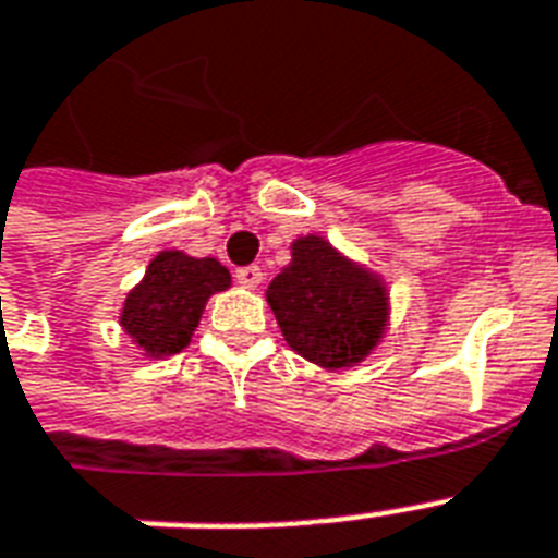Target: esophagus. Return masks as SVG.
<instances>
[{"mask_svg":"<svg viewBox=\"0 0 558 558\" xmlns=\"http://www.w3.org/2000/svg\"><path fill=\"white\" fill-rule=\"evenodd\" d=\"M234 278L243 283V287H257L263 280V271L260 266H240V269L234 271Z\"/></svg>","mask_w":558,"mask_h":558,"instance_id":"obj_1","label":"esophagus"}]
</instances>
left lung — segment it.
<instances>
[{
	"mask_svg": "<svg viewBox=\"0 0 558 558\" xmlns=\"http://www.w3.org/2000/svg\"><path fill=\"white\" fill-rule=\"evenodd\" d=\"M266 298L289 348L332 371L362 362L385 332V287L322 236L292 243V263Z\"/></svg>",
	"mask_w": 558,
	"mask_h": 558,
	"instance_id": "left-lung-1",
	"label": "left lung"
}]
</instances>
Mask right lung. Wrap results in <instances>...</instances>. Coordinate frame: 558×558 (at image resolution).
Instances as JSON below:
<instances>
[{
  "mask_svg": "<svg viewBox=\"0 0 558 558\" xmlns=\"http://www.w3.org/2000/svg\"><path fill=\"white\" fill-rule=\"evenodd\" d=\"M231 287V275L214 257L161 252L147 275L126 295L121 327L150 356H173L187 348L202 318L205 301Z\"/></svg>",
  "mask_w": 558,
  "mask_h": 558,
  "instance_id": "add662e5",
  "label": "right lung"
}]
</instances>
